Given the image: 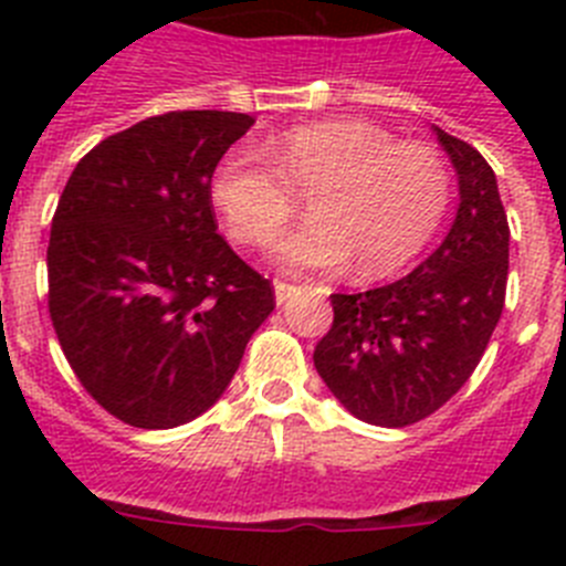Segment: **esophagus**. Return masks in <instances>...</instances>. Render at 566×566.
Here are the masks:
<instances>
[{
	"mask_svg": "<svg viewBox=\"0 0 566 566\" xmlns=\"http://www.w3.org/2000/svg\"><path fill=\"white\" fill-rule=\"evenodd\" d=\"M294 292H297V286H292V283H280L277 280V283H274V300H277V306H283Z\"/></svg>",
	"mask_w": 566,
	"mask_h": 566,
	"instance_id": "34e87169",
	"label": "esophagus"
}]
</instances>
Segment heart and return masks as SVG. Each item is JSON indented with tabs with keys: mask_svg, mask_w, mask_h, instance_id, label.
Wrapping results in <instances>:
<instances>
[{
	"mask_svg": "<svg viewBox=\"0 0 566 566\" xmlns=\"http://www.w3.org/2000/svg\"><path fill=\"white\" fill-rule=\"evenodd\" d=\"M260 154L229 153L212 172L209 198L243 247L277 238L306 198L308 221L272 249L289 272H332L354 260L359 277L408 266L437 234L451 175L437 149L397 144L363 118L303 124L260 144Z\"/></svg>",
	"mask_w": 566,
	"mask_h": 566,
	"instance_id": "heart-1",
	"label": "heart"
}]
</instances>
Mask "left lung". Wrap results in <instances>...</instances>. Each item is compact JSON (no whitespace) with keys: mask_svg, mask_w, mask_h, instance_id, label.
I'll return each instance as SVG.
<instances>
[{"mask_svg":"<svg viewBox=\"0 0 566 566\" xmlns=\"http://www.w3.org/2000/svg\"><path fill=\"white\" fill-rule=\"evenodd\" d=\"M457 169L444 240L388 286L332 294L334 326L314 368L345 411L379 428L431 417L468 382L504 308L510 229L496 175L479 149L433 127Z\"/></svg>","mask_w":566,"mask_h":566,"instance_id":"1","label":"left lung"}]
</instances>
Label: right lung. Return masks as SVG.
Returning <instances> with one entry per match:
<instances>
[{
    "label": "right lung",
    "instance_id": "1",
    "mask_svg": "<svg viewBox=\"0 0 566 566\" xmlns=\"http://www.w3.org/2000/svg\"><path fill=\"white\" fill-rule=\"evenodd\" d=\"M254 118L155 115L90 149L59 198L50 319L104 411L164 431L209 411L274 292L218 234L209 181Z\"/></svg>",
    "mask_w": 566,
    "mask_h": 566
}]
</instances>
